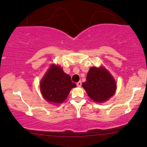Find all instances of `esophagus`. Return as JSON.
<instances>
[{
	"label": "esophagus",
	"mask_w": 147,
	"mask_h": 147,
	"mask_svg": "<svg viewBox=\"0 0 147 147\" xmlns=\"http://www.w3.org/2000/svg\"><path fill=\"white\" fill-rule=\"evenodd\" d=\"M77 86H78V87H80V86H82V82L81 81H79L77 83Z\"/></svg>",
	"instance_id": "esophagus-1"
}]
</instances>
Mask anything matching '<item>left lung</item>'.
Returning a JSON list of instances; mask_svg holds the SVG:
<instances>
[{
    "mask_svg": "<svg viewBox=\"0 0 147 147\" xmlns=\"http://www.w3.org/2000/svg\"><path fill=\"white\" fill-rule=\"evenodd\" d=\"M82 87L94 102L102 103L115 93L116 84L114 78L105 67H92L87 74Z\"/></svg>",
    "mask_w": 147,
    "mask_h": 147,
    "instance_id": "1",
    "label": "left lung"
}]
</instances>
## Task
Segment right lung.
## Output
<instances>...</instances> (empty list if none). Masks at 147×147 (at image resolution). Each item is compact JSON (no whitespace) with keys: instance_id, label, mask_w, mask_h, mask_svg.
Instances as JSON below:
<instances>
[{"instance_id":"add662e5","label":"right lung","mask_w":147,"mask_h":147,"mask_svg":"<svg viewBox=\"0 0 147 147\" xmlns=\"http://www.w3.org/2000/svg\"><path fill=\"white\" fill-rule=\"evenodd\" d=\"M76 87L71 77L55 64H52L40 82V90L44 99L55 104L65 101L71 90Z\"/></svg>"}]
</instances>
